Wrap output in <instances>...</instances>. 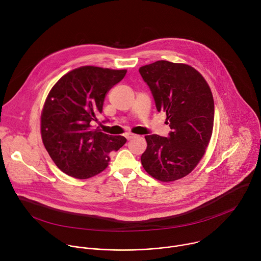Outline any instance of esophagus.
Returning a JSON list of instances; mask_svg holds the SVG:
<instances>
[{
  "label": "esophagus",
  "mask_w": 261,
  "mask_h": 261,
  "mask_svg": "<svg viewBox=\"0 0 261 261\" xmlns=\"http://www.w3.org/2000/svg\"><path fill=\"white\" fill-rule=\"evenodd\" d=\"M125 137H126L128 140H130V139L135 138V137H136V135H135V134H133V133H127V134H125Z\"/></svg>",
  "instance_id": "obj_1"
}]
</instances>
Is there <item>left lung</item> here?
<instances>
[{
	"label": "left lung",
	"mask_w": 261,
	"mask_h": 261,
	"mask_svg": "<svg viewBox=\"0 0 261 261\" xmlns=\"http://www.w3.org/2000/svg\"><path fill=\"white\" fill-rule=\"evenodd\" d=\"M158 111L166 113L168 137L145 135L144 170L160 181L188 175L205 154L214 127V99L204 77L182 63L157 61L139 68Z\"/></svg>",
	"instance_id": "1"
}]
</instances>
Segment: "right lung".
Segmentation results:
<instances>
[{"instance_id": "obj_1", "label": "right lung", "mask_w": 261, "mask_h": 261, "mask_svg": "<svg viewBox=\"0 0 261 261\" xmlns=\"http://www.w3.org/2000/svg\"><path fill=\"white\" fill-rule=\"evenodd\" d=\"M127 70L82 66L63 75L49 91L41 113V137L55 164L66 174L90 178L102 172L127 139L96 127L108 91Z\"/></svg>"}]
</instances>
